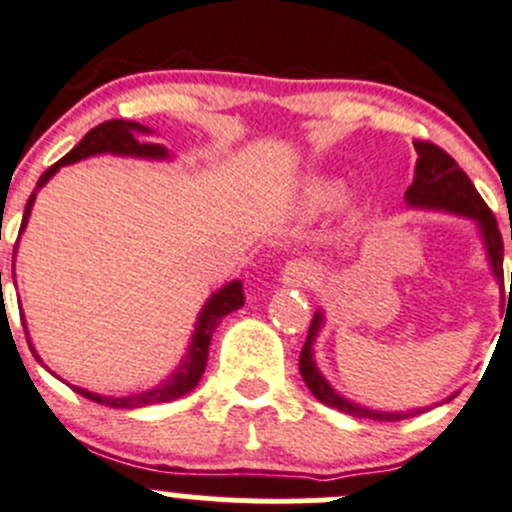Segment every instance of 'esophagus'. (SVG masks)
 Returning a JSON list of instances; mask_svg holds the SVG:
<instances>
[{"instance_id":"1","label":"esophagus","mask_w":512,"mask_h":512,"mask_svg":"<svg viewBox=\"0 0 512 512\" xmlns=\"http://www.w3.org/2000/svg\"><path fill=\"white\" fill-rule=\"evenodd\" d=\"M314 265L307 260H292L287 262L285 270H282V280H285V285H292V287H304L309 285V282L314 280Z\"/></svg>"}]
</instances>
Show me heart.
<instances>
[{
	"instance_id": "obj_1",
	"label": "heart",
	"mask_w": 512,
	"mask_h": 512,
	"mask_svg": "<svg viewBox=\"0 0 512 512\" xmlns=\"http://www.w3.org/2000/svg\"><path fill=\"white\" fill-rule=\"evenodd\" d=\"M337 195H339V188L332 183V180H314V183L309 185V200H312L314 205L334 203Z\"/></svg>"
}]
</instances>
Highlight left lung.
I'll return each instance as SVG.
<instances>
[{
  "mask_svg": "<svg viewBox=\"0 0 512 512\" xmlns=\"http://www.w3.org/2000/svg\"><path fill=\"white\" fill-rule=\"evenodd\" d=\"M418 160H416V175L414 183L406 190V200L414 208H436V210H451V213L466 215V218L478 220L480 230H483L485 247H488L490 265H493L495 277L503 282V237H500L498 223L485 200L480 198L476 185L471 183L466 173L458 168V163L448 156L443 148H438L431 141H414ZM512 240V227H510ZM510 292H512V277H510ZM319 327H322V314H314L312 324H309L307 342H304L302 352H299V374H302L304 384L314 394V399L322 404L332 406V409L344 411V414L356 418H374V421H401L416 414H423V409L406 411V414H389V411H371L364 406H356L352 401L342 399L332 386L324 381L319 369L314 366L312 359V342L317 337ZM453 399V396H451ZM448 399V401H451Z\"/></svg>",
  "mask_w": 512,
  "mask_h": 512,
  "instance_id": "obj_1",
  "label": "left lung"
}]
</instances>
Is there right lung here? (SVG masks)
I'll return each instance as SVG.
<instances>
[{"mask_svg":"<svg viewBox=\"0 0 512 512\" xmlns=\"http://www.w3.org/2000/svg\"><path fill=\"white\" fill-rule=\"evenodd\" d=\"M136 133H151L146 126L141 123H133V121H121V118H113V121H103L98 123L96 128H91L64 158L56 160L49 170H44L36 183V190L61 168V165H69L76 163L81 158H89L96 156V153H118V156H143V158H165L163 146H156V143H138L136 141ZM36 190L29 195L27 200V210H24V218H22V227L19 232L27 227L29 213H32V205L36 198ZM14 252H17V245H14ZM2 280V275H0ZM245 304V294H242V282H230L223 289L213 294L208 299V304L203 307L198 317V327H195V337L193 344H190V352L185 356V361L180 364V369L170 376L165 384L156 386L151 391H143V394H133V396H101L94 394V391H86L74 386L76 394L86 396V399L96 401V404L103 406H113V409H141V406H151V404H168V401L180 399L185 396L188 391H193L198 386L200 376H203L205 366H208V349H210V339H213V332L218 329V324L223 322L230 312L240 309ZM24 322V319H22ZM24 332H27V324H24ZM32 349V344H29ZM34 352V349H32ZM36 356V352H34ZM39 359V356H36ZM41 361V359H39Z\"/></svg>","mask_w":512,"mask_h":512,"instance_id":"obj_1","label":"right lung"}]
</instances>
